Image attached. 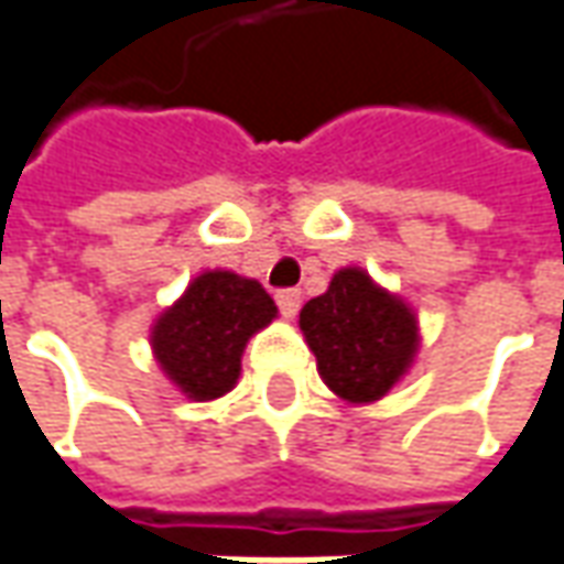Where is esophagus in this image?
<instances>
[{"instance_id": "1", "label": "esophagus", "mask_w": 564, "mask_h": 564, "mask_svg": "<svg viewBox=\"0 0 564 564\" xmlns=\"http://www.w3.org/2000/svg\"><path fill=\"white\" fill-rule=\"evenodd\" d=\"M274 299H278V308H281L283 317H296L299 305H302V293L299 290H281Z\"/></svg>"}]
</instances>
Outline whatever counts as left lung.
<instances>
[{"label":"left lung","instance_id":"1","mask_svg":"<svg viewBox=\"0 0 564 564\" xmlns=\"http://www.w3.org/2000/svg\"><path fill=\"white\" fill-rule=\"evenodd\" d=\"M317 373L348 404H370L408 373L420 348L416 314L361 268H339L299 312Z\"/></svg>","mask_w":564,"mask_h":564}]
</instances>
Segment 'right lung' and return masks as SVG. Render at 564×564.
I'll use <instances>...</instances> for the list:
<instances>
[{"label": "right lung", "mask_w": 564, "mask_h": 564, "mask_svg": "<svg viewBox=\"0 0 564 564\" xmlns=\"http://www.w3.org/2000/svg\"><path fill=\"white\" fill-rule=\"evenodd\" d=\"M278 317L262 283L234 271H203L185 296L156 317L153 358L163 373L194 401L231 392L252 333Z\"/></svg>", "instance_id": "1"}]
</instances>
